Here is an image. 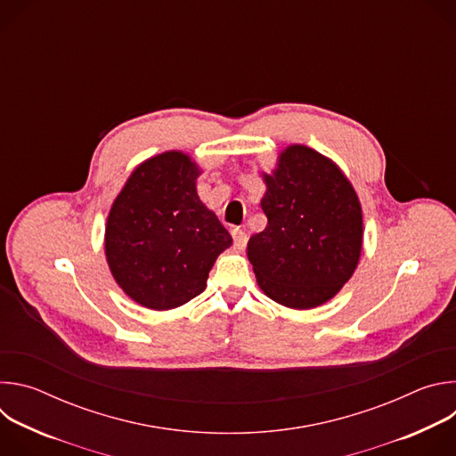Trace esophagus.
<instances>
[{
    "mask_svg": "<svg viewBox=\"0 0 456 456\" xmlns=\"http://www.w3.org/2000/svg\"><path fill=\"white\" fill-rule=\"evenodd\" d=\"M232 241H234V247L238 250H243L245 245H247V234L243 231H240V229H234L232 231Z\"/></svg>",
    "mask_w": 456,
    "mask_h": 456,
    "instance_id": "obj_1",
    "label": "esophagus"
}]
</instances>
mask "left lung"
I'll return each mask as SVG.
<instances>
[{
  "label": "left lung",
  "mask_w": 456,
  "mask_h": 456,
  "mask_svg": "<svg viewBox=\"0 0 456 456\" xmlns=\"http://www.w3.org/2000/svg\"><path fill=\"white\" fill-rule=\"evenodd\" d=\"M264 182L269 222L247 243L259 289L296 310L330 301L355 273L362 250L354 185L334 160L301 144L287 146Z\"/></svg>",
  "instance_id": "1"
}]
</instances>
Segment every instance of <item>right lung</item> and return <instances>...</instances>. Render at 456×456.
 Instances as JSON below:
<instances>
[{
	"mask_svg": "<svg viewBox=\"0 0 456 456\" xmlns=\"http://www.w3.org/2000/svg\"><path fill=\"white\" fill-rule=\"evenodd\" d=\"M202 169L187 153L164 151L139 164L108 213L104 254L127 297L171 310L208 287L232 238L197 192Z\"/></svg>",
	"mask_w": 456,
	"mask_h": 456,
	"instance_id": "add662e5",
	"label": "right lung"
}]
</instances>
